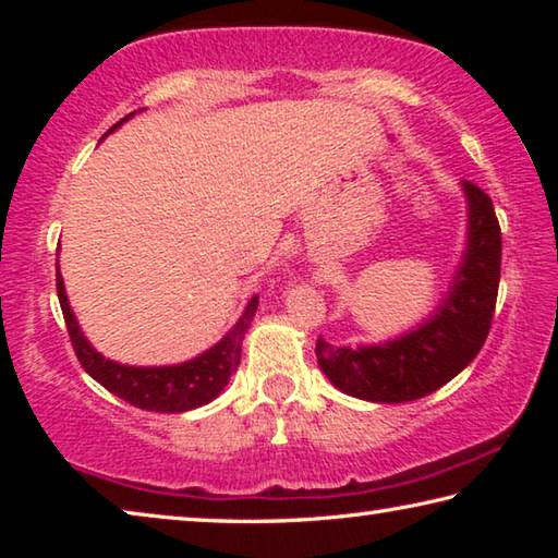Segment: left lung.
I'll return each mask as SVG.
<instances>
[{
    "mask_svg": "<svg viewBox=\"0 0 558 558\" xmlns=\"http://www.w3.org/2000/svg\"><path fill=\"white\" fill-rule=\"evenodd\" d=\"M462 186L470 202V241L438 315L384 347H332L319 337L317 362L337 389L379 403L415 401L448 384L483 349L497 305L502 231L483 189L472 182Z\"/></svg>",
    "mask_w": 558,
    "mask_h": 558,
    "instance_id": "left-lung-1",
    "label": "left lung"
}]
</instances>
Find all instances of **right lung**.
I'll list each match as a JSON object with an SVG mask.
<instances>
[{
	"label": "right lung",
	"instance_id": "1",
	"mask_svg": "<svg viewBox=\"0 0 558 558\" xmlns=\"http://www.w3.org/2000/svg\"><path fill=\"white\" fill-rule=\"evenodd\" d=\"M132 116V112H130ZM125 116L122 120H128ZM120 120V122H122ZM120 122H116L108 132L116 130ZM56 292H59V302L63 310L65 329H69L73 352L78 356L83 369H86L93 379L100 386H106L110 393L120 396L137 409L155 411V413H182L196 405L209 403L223 391L229 384V376L235 372L241 362V342L245 329H248L253 315L258 310V295L251 298L248 307L241 315L239 323L226 335L219 344L211 347L209 352L192 359V362L179 366H155V369H140V366H122L102 359L96 349H93L86 337L81 335L78 323L69 307L63 292L61 272H56Z\"/></svg>",
	"mask_w": 558,
	"mask_h": 558
}]
</instances>
